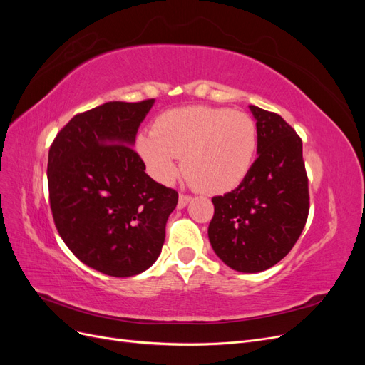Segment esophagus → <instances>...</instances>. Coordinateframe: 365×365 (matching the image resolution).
Segmentation results:
<instances>
[{"label":"esophagus","mask_w":365,"mask_h":365,"mask_svg":"<svg viewBox=\"0 0 365 365\" xmlns=\"http://www.w3.org/2000/svg\"><path fill=\"white\" fill-rule=\"evenodd\" d=\"M190 200H192V197H190L189 195L180 193V197H178V208H184L187 204L190 202Z\"/></svg>","instance_id":"1"}]
</instances>
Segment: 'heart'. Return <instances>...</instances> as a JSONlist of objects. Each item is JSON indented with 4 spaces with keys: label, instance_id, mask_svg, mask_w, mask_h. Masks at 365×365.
Wrapping results in <instances>:
<instances>
[{
    "label": "heart",
    "instance_id": "1",
    "mask_svg": "<svg viewBox=\"0 0 365 365\" xmlns=\"http://www.w3.org/2000/svg\"><path fill=\"white\" fill-rule=\"evenodd\" d=\"M137 152L149 173L169 184L180 172L204 193L233 192L247 180L257 153V128L227 108L185 106L160 114L152 134H140Z\"/></svg>",
    "mask_w": 365,
    "mask_h": 365
}]
</instances>
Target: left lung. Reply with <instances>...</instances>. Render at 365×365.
<instances>
[{
	"instance_id": "obj_1",
	"label": "left lung",
	"mask_w": 365,
	"mask_h": 365,
	"mask_svg": "<svg viewBox=\"0 0 365 365\" xmlns=\"http://www.w3.org/2000/svg\"><path fill=\"white\" fill-rule=\"evenodd\" d=\"M256 118L257 153L247 180L215 196L208 239L217 257L239 272L279 263L300 237L309 215L303 143L275 113L250 105Z\"/></svg>"
}]
</instances>
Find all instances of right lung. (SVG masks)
<instances>
[{"label": "right lung", "mask_w": 365, "mask_h": 365, "mask_svg": "<svg viewBox=\"0 0 365 365\" xmlns=\"http://www.w3.org/2000/svg\"><path fill=\"white\" fill-rule=\"evenodd\" d=\"M153 98L108 102L74 115L48 152L50 207L74 256L111 277L158 259L178 192L153 181L132 149Z\"/></svg>", "instance_id": "right-lung-1"}]
</instances>
